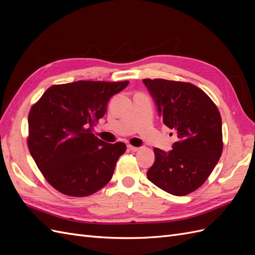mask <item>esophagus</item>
Returning a JSON list of instances; mask_svg holds the SVG:
<instances>
[{"mask_svg":"<svg viewBox=\"0 0 255 255\" xmlns=\"http://www.w3.org/2000/svg\"><path fill=\"white\" fill-rule=\"evenodd\" d=\"M128 148L129 151H132V152H137L140 149V148H138V146H133V145H128Z\"/></svg>","mask_w":255,"mask_h":255,"instance_id":"obj_1","label":"esophagus"}]
</instances>
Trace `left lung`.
<instances>
[{
	"label": "left lung",
	"mask_w": 255,
	"mask_h": 255,
	"mask_svg": "<svg viewBox=\"0 0 255 255\" xmlns=\"http://www.w3.org/2000/svg\"><path fill=\"white\" fill-rule=\"evenodd\" d=\"M164 125L174 130L172 150L154 148L149 181L174 196L199 188L222 153V122L217 106L195 85L163 79L142 80ZM172 135V133H171Z\"/></svg>",
	"instance_id": "1"
}]
</instances>
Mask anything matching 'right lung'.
I'll return each mask as SVG.
<instances>
[{
    "label": "right lung",
    "instance_id": "1",
    "mask_svg": "<svg viewBox=\"0 0 255 255\" xmlns=\"http://www.w3.org/2000/svg\"><path fill=\"white\" fill-rule=\"evenodd\" d=\"M125 82L78 81L53 85L28 114L27 144L37 167L52 186L71 197H86L112 179L127 150L91 133L107 111L110 99Z\"/></svg>",
    "mask_w": 255,
    "mask_h": 255
}]
</instances>
